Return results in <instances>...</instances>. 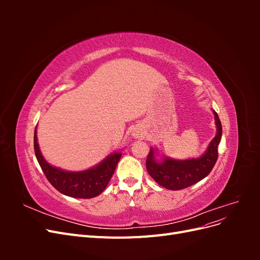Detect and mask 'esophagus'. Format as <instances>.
Wrapping results in <instances>:
<instances>
[{"mask_svg": "<svg viewBox=\"0 0 260 260\" xmlns=\"http://www.w3.org/2000/svg\"><path fill=\"white\" fill-rule=\"evenodd\" d=\"M133 136H135L136 138H140V137H141V135H140V133H138V132L135 133V135H133Z\"/></svg>", "mask_w": 260, "mask_h": 260, "instance_id": "obj_1", "label": "esophagus"}]
</instances>
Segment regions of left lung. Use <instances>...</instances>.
Listing matches in <instances>:
<instances>
[{
	"mask_svg": "<svg viewBox=\"0 0 260 260\" xmlns=\"http://www.w3.org/2000/svg\"><path fill=\"white\" fill-rule=\"evenodd\" d=\"M214 115L217 125L216 137L211 140L207 151L200 158L176 160L166 157L158 162L155 159L154 149L149 151L146 158V169L149 176L159 185L172 191L182 190L200 182L210 174L218 159V145L222 135V125L215 111Z\"/></svg>",
	"mask_w": 260,
	"mask_h": 260,
	"instance_id": "8db88e82",
	"label": "left lung"
}]
</instances>
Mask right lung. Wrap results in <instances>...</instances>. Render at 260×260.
Here are the masks:
<instances>
[{"instance_id": "obj_1", "label": "right lung", "mask_w": 260, "mask_h": 260, "mask_svg": "<svg viewBox=\"0 0 260 260\" xmlns=\"http://www.w3.org/2000/svg\"><path fill=\"white\" fill-rule=\"evenodd\" d=\"M34 139L36 157L46 179L58 192L75 199H92L103 192L121 157V153H114L91 169L77 172L65 171L51 166L43 158L38 145L37 129Z\"/></svg>"}]
</instances>
